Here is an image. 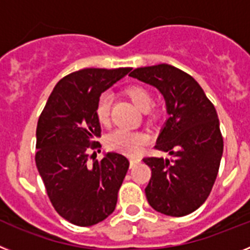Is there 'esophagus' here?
<instances>
[{"instance_id":"obj_1","label":"esophagus","mask_w":250,"mask_h":250,"mask_svg":"<svg viewBox=\"0 0 250 250\" xmlns=\"http://www.w3.org/2000/svg\"><path fill=\"white\" fill-rule=\"evenodd\" d=\"M137 163H140V159H138V157H129V165H131V167H135Z\"/></svg>"}]
</instances>
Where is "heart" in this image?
<instances>
[{
  "mask_svg": "<svg viewBox=\"0 0 250 250\" xmlns=\"http://www.w3.org/2000/svg\"><path fill=\"white\" fill-rule=\"evenodd\" d=\"M125 96L133 103L137 109L146 112L152 104V96L146 87L140 85L128 86L125 90ZM95 114L98 121L102 125H108L110 119V96L108 94H103L96 103ZM147 135L144 132L127 131V129H117L112 132L106 138V145L110 150L118 151L125 155H137L141 152L146 142Z\"/></svg>",
  "mask_w": 250,
  "mask_h": 250,
  "instance_id": "1",
  "label": "heart"
}]
</instances>
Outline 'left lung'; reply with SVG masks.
<instances>
[{"instance_id": "obj_1", "label": "left lung", "mask_w": 250, "mask_h": 250, "mask_svg": "<svg viewBox=\"0 0 250 250\" xmlns=\"http://www.w3.org/2000/svg\"><path fill=\"white\" fill-rule=\"evenodd\" d=\"M129 76L155 86L169 114L155 148L171 159H144L151 169L146 198L157 212L189 215L207 200L219 173L224 140L215 106L196 80L170 64L140 67Z\"/></svg>"}]
</instances>
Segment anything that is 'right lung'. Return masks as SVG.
<instances>
[{"label":"right lung","instance_id":"right-lung-1","mask_svg":"<svg viewBox=\"0 0 250 250\" xmlns=\"http://www.w3.org/2000/svg\"><path fill=\"white\" fill-rule=\"evenodd\" d=\"M131 67L83 68L60 80L37 125L35 164L54 209L77 226L105 220L117 206L128 170L127 157L108 152L89 163V147L102 129L95 108L102 93L125 77Z\"/></svg>","mask_w":250,"mask_h":250}]
</instances>
